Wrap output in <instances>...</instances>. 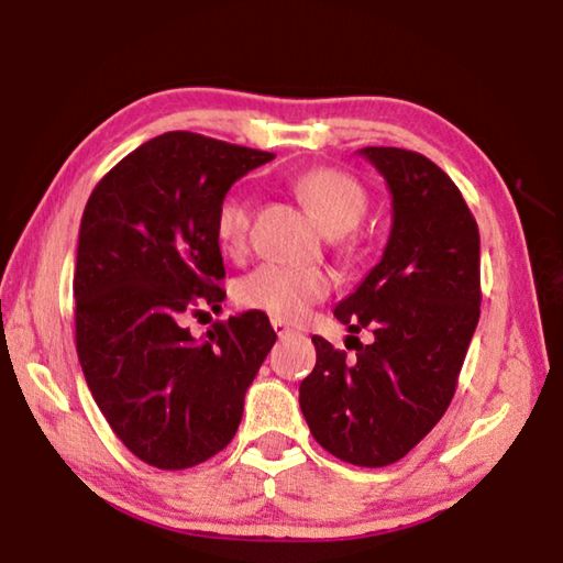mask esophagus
I'll return each instance as SVG.
<instances>
[{"label":"esophagus","instance_id":"esophagus-1","mask_svg":"<svg viewBox=\"0 0 563 563\" xmlns=\"http://www.w3.org/2000/svg\"><path fill=\"white\" fill-rule=\"evenodd\" d=\"M273 329H275V334H278L280 339L292 334V327H288V323L280 321V319H273Z\"/></svg>","mask_w":563,"mask_h":563}]
</instances>
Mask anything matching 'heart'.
<instances>
[{
  "label": "heart",
  "instance_id": "heart-1",
  "mask_svg": "<svg viewBox=\"0 0 563 563\" xmlns=\"http://www.w3.org/2000/svg\"><path fill=\"white\" fill-rule=\"evenodd\" d=\"M296 191L316 224L329 236H342L362 224L367 213L364 188L334 168H316L296 180ZM250 229V203L242 196L229 194L221 199L213 219L219 247L234 255L244 250ZM331 275L321 267H298L263 263L236 280L234 298L244 308H255L273 319L300 321L308 308L329 296Z\"/></svg>",
  "mask_w": 563,
  "mask_h": 563
}]
</instances>
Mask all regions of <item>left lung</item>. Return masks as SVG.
I'll return each mask as SVG.
<instances>
[{"label":"left lung","mask_w":563,"mask_h":563,"mask_svg":"<svg viewBox=\"0 0 563 563\" xmlns=\"http://www.w3.org/2000/svg\"><path fill=\"white\" fill-rule=\"evenodd\" d=\"M393 196L379 263L334 308L357 357L311 336L316 367L300 410L329 454L357 466L398 462L446 413L479 321V229L462 191L413 150L362 147Z\"/></svg>","instance_id":"1"}]
</instances>
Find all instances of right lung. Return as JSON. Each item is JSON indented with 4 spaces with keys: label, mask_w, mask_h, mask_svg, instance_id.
<instances>
[{
    "label": "right lung",
    "mask_w": 563,
    "mask_h": 563,
    "mask_svg": "<svg viewBox=\"0 0 563 563\" xmlns=\"http://www.w3.org/2000/svg\"><path fill=\"white\" fill-rule=\"evenodd\" d=\"M271 153L165 132L99 180L78 232L76 350L86 385L126 449L157 470H188L240 429L244 393L275 344L263 311L191 336L186 313L219 303L213 232L234 180Z\"/></svg>",
    "instance_id": "obj_1"
}]
</instances>
